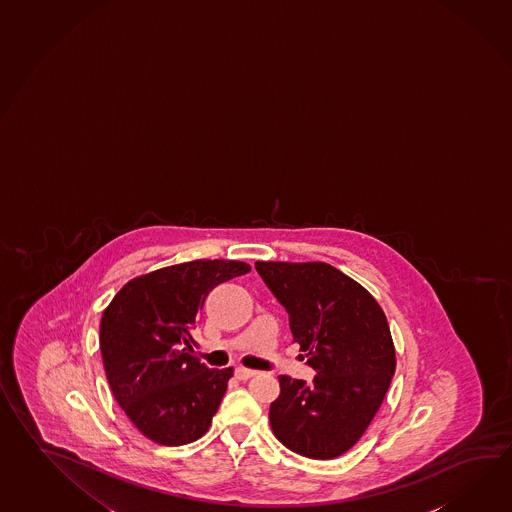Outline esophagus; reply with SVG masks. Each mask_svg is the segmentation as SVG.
Returning a JSON list of instances; mask_svg holds the SVG:
<instances>
[{"label": "esophagus", "mask_w": 512, "mask_h": 512, "mask_svg": "<svg viewBox=\"0 0 512 512\" xmlns=\"http://www.w3.org/2000/svg\"><path fill=\"white\" fill-rule=\"evenodd\" d=\"M257 374V370H250V368H244V366H239L237 370H235V376L240 381H246V379H250V377L255 376Z\"/></svg>", "instance_id": "esophagus-1"}]
</instances>
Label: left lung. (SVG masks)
<instances>
[{"mask_svg": "<svg viewBox=\"0 0 512 512\" xmlns=\"http://www.w3.org/2000/svg\"><path fill=\"white\" fill-rule=\"evenodd\" d=\"M290 315L293 341L317 376H279L275 438L304 458L343 456L365 434L396 372V348L376 299L326 262L257 261Z\"/></svg>", "mask_w": 512, "mask_h": 512, "instance_id": "1", "label": "left lung"}]
</instances>
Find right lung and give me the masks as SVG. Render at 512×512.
<instances>
[{
    "label": "right lung",
    "mask_w": 512,
    "mask_h": 512,
    "mask_svg": "<svg viewBox=\"0 0 512 512\" xmlns=\"http://www.w3.org/2000/svg\"><path fill=\"white\" fill-rule=\"evenodd\" d=\"M250 270L240 261L182 262L131 279L105 308V376L147 439L178 447L208 432L233 368H208L186 346L208 293Z\"/></svg>",
    "instance_id": "add662e5"
}]
</instances>
